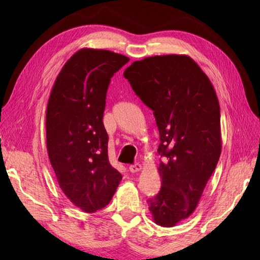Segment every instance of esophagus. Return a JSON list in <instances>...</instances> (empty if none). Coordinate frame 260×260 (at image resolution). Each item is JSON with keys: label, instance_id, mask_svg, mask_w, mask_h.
<instances>
[{"label": "esophagus", "instance_id": "34e87169", "mask_svg": "<svg viewBox=\"0 0 260 260\" xmlns=\"http://www.w3.org/2000/svg\"><path fill=\"white\" fill-rule=\"evenodd\" d=\"M141 169H142V166L140 164H133L129 166V170L132 172V174H136V172H139Z\"/></svg>", "mask_w": 260, "mask_h": 260}]
</instances>
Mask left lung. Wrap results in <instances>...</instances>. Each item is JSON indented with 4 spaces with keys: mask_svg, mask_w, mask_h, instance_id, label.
<instances>
[{
    "mask_svg": "<svg viewBox=\"0 0 260 260\" xmlns=\"http://www.w3.org/2000/svg\"><path fill=\"white\" fill-rule=\"evenodd\" d=\"M153 111L159 131L161 188L147 200L154 222L174 226L190 217L221 153L220 107L210 80L187 55H156L124 70Z\"/></svg>",
    "mask_w": 260,
    "mask_h": 260,
    "instance_id": "8db88e82",
    "label": "left lung"
}]
</instances>
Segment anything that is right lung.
Wrapping results in <instances>:
<instances>
[{
  "instance_id": "obj_1",
  "label": "right lung",
  "mask_w": 260,
  "mask_h": 260,
  "mask_svg": "<svg viewBox=\"0 0 260 260\" xmlns=\"http://www.w3.org/2000/svg\"><path fill=\"white\" fill-rule=\"evenodd\" d=\"M129 57L81 49L61 68L46 107V147L61 191L84 212L111 202L122 179L108 159L103 124L111 78Z\"/></svg>"
}]
</instances>
